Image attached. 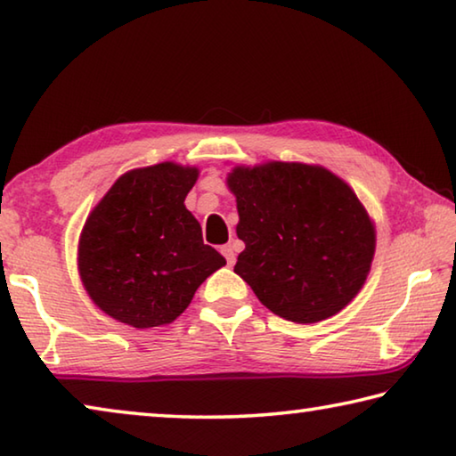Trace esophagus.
<instances>
[{
  "label": "esophagus",
  "instance_id": "obj_1",
  "mask_svg": "<svg viewBox=\"0 0 456 456\" xmlns=\"http://www.w3.org/2000/svg\"><path fill=\"white\" fill-rule=\"evenodd\" d=\"M221 253H223V256H225V259H227V264H229V265H233V264H235L237 249H235V245H233V243L223 245V247H221Z\"/></svg>",
  "mask_w": 456,
  "mask_h": 456
}]
</instances>
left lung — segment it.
Instances as JSON below:
<instances>
[{
    "label": "left lung",
    "mask_w": 456,
    "mask_h": 456,
    "mask_svg": "<svg viewBox=\"0 0 456 456\" xmlns=\"http://www.w3.org/2000/svg\"><path fill=\"white\" fill-rule=\"evenodd\" d=\"M245 243L235 273L267 310L296 323L336 315L366 283L376 229L346 181L328 168L269 160L227 175Z\"/></svg>",
    "instance_id": "obj_1"
}]
</instances>
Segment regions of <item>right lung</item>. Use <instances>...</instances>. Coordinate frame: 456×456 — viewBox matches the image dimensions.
<instances>
[{"instance_id":"add662e5","label":"right lung","mask_w":456,"mask_h":456,"mask_svg":"<svg viewBox=\"0 0 456 456\" xmlns=\"http://www.w3.org/2000/svg\"><path fill=\"white\" fill-rule=\"evenodd\" d=\"M197 167L159 163L118 176L78 241L84 289L100 310L138 330L175 322L207 277L227 264L203 243L184 197Z\"/></svg>"}]
</instances>
